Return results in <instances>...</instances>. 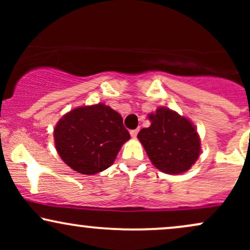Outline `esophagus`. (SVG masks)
<instances>
[{
    "label": "esophagus",
    "instance_id": "obj_1",
    "mask_svg": "<svg viewBox=\"0 0 250 250\" xmlns=\"http://www.w3.org/2000/svg\"><path fill=\"white\" fill-rule=\"evenodd\" d=\"M137 133H139V130H137V129H134V130H130V136L133 137V139H136Z\"/></svg>",
    "mask_w": 250,
    "mask_h": 250
}]
</instances>
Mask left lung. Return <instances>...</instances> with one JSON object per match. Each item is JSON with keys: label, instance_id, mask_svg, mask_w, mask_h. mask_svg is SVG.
<instances>
[{"label": "left lung", "instance_id": "8db88e82", "mask_svg": "<svg viewBox=\"0 0 250 250\" xmlns=\"http://www.w3.org/2000/svg\"><path fill=\"white\" fill-rule=\"evenodd\" d=\"M150 127L140 130L137 139L157 169L181 174L190 169L200 155V137L194 125L176 111L160 107L149 114Z\"/></svg>", "mask_w": 250, "mask_h": 250}]
</instances>
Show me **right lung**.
Masks as SVG:
<instances>
[{"label": "right lung", "instance_id": "obj_1", "mask_svg": "<svg viewBox=\"0 0 250 250\" xmlns=\"http://www.w3.org/2000/svg\"><path fill=\"white\" fill-rule=\"evenodd\" d=\"M54 139L65 165L80 174L94 175L113 165L130 135L122 116L99 103L65 114L54 129Z\"/></svg>", "mask_w": 250, "mask_h": 250}]
</instances>
